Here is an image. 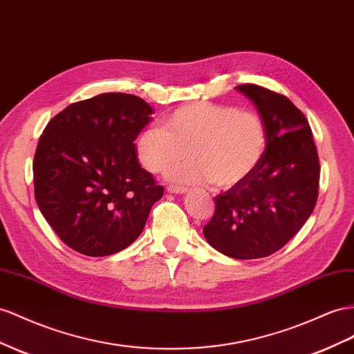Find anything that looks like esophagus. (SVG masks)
Masks as SVG:
<instances>
[{"label": "esophagus", "instance_id": "obj_1", "mask_svg": "<svg viewBox=\"0 0 354 354\" xmlns=\"http://www.w3.org/2000/svg\"><path fill=\"white\" fill-rule=\"evenodd\" d=\"M167 190H168V192H171V194H185V192H187V187L177 186V185H169L167 187Z\"/></svg>", "mask_w": 354, "mask_h": 354}]
</instances>
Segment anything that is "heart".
I'll list each match as a JSON object with an SVG mask.
<instances>
[{
    "label": "heart",
    "instance_id": "heart-1",
    "mask_svg": "<svg viewBox=\"0 0 354 354\" xmlns=\"http://www.w3.org/2000/svg\"><path fill=\"white\" fill-rule=\"evenodd\" d=\"M265 123L252 110L209 102L180 106L165 118V127L150 125L136 141L137 156L150 173H164L177 162L192 160L171 171L183 183L232 187L261 164L266 150Z\"/></svg>",
    "mask_w": 354,
    "mask_h": 354
}]
</instances>
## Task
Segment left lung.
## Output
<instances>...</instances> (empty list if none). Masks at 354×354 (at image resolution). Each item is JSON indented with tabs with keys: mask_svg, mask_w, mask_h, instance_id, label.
<instances>
[{
	"mask_svg": "<svg viewBox=\"0 0 354 354\" xmlns=\"http://www.w3.org/2000/svg\"><path fill=\"white\" fill-rule=\"evenodd\" d=\"M236 89L253 101L268 141L253 173L214 198L204 236L229 257L257 259L280 250L311 216L320 162L308 120L288 97L253 83Z\"/></svg>",
	"mask_w": 354,
	"mask_h": 354,
	"instance_id": "1",
	"label": "left lung"
}]
</instances>
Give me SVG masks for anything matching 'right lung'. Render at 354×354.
<instances>
[{"label":"right lung","instance_id":"right-lung-1","mask_svg":"<svg viewBox=\"0 0 354 354\" xmlns=\"http://www.w3.org/2000/svg\"><path fill=\"white\" fill-rule=\"evenodd\" d=\"M151 113L140 97L110 92L73 102L47 123L32 162L35 201L73 250L95 257L127 248L164 195L136 150Z\"/></svg>","mask_w":354,"mask_h":354}]
</instances>
